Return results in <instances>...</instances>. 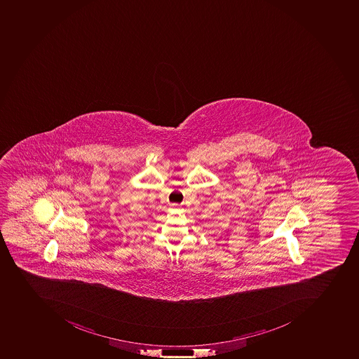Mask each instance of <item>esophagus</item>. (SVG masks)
Returning a JSON list of instances; mask_svg holds the SVG:
<instances>
[{
  "label": "esophagus",
  "instance_id": "34e87169",
  "mask_svg": "<svg viewBox=\"0 0 359 359\" xmlns=\"http://www.w3.org/2000/svg\"><path fill=\"white\" fill-rule=\"evenodd\" d=\"M174 208H176V207H174Z\"/></svg>",
  "mask_w": 359,
  "mask_h": 359
}]
</instances>
